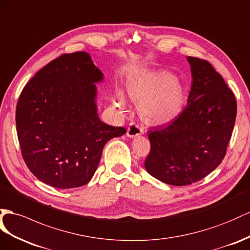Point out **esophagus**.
Instances as JSON below:
<instances>
[{
  "label": "esophagus",
  "mask_w": 250,
  "mask_h": 250,
  "mask_svg": "<svg viewBox=\"0 0 250 250\" xmlns=\"http://www.w3.org/2000/svg\"><path fill=\"white\" fill-rule=\"evenodd\" d=\"M144 132L143 130V126L139 125L135 123H131L129 125V127H127V132H126V135L127 137H136V136H139L142 135Z\"/></svg>",
  "instance_id": "obj_1"
}]
</instances>
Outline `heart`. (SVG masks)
Segmentation results:
<instances>
[{
    "instance_id": "b5f03b06",
    "label": "heart",
    "mask_w": 250,
    "mask_h": 250,
    "mask_svg": "<svg viewBox=\"0 0 250 250\" xmlns=\"http://www.w3.org/2000/svg\"><path fill=\"white\" fill-rule=\"evenodd\" d=\"M129 97L140 103V112L151 123L164 124L177 117L182 112L186 93L182 83L164 70H149L131 76L126 81ZM118 105H124L121 97Z\"/></svg>"
}]
</instances>
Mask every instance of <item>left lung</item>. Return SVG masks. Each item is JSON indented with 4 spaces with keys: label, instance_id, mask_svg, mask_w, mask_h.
Instances as JSON below:
<instances>
[{
    "label": "left lung",
    "instance_id": "1",
    "mask_svg": "<svg viewBox=\"0 0 250 250\" xmlns=\"http://www.w3.org/2000/svg\"><path fill=\"white\" fill-rule=\"evenodd\" d=\"M187 60V106L170 124L148 131L151 150L145 162L149 174L173 186L201 181L222 163L236 117L234 94L223 77L206 60Z\"/></svg>",
    "mask_w": 250,
    "mask_h": 250
}]
</instances>
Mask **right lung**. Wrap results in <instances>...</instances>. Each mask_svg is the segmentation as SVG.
Returning a JSON list of instances; mask_svg holds the SVG:
<instances>
[{"label":"right lung","mask_w":250,"mask_h":250,"mask_svg":"<svg viewBox=\"0 0 250 250\" xmlns=\"http://www.w3.org/2000/svg\"><path fill=\"white\" fill-rule=\"evenodd\" d=\"M104 79L85 52L63 54L41 68L19 97L18 139L25 164L54 188L86 185L108 140L126 132L99 119L95 83Z\"/></svg>","instance_id":"add662e5"}]
</instances>
